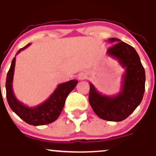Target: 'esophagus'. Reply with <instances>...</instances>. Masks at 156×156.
<instances>
[{"instance_id":"1","label":"esophagus","mask_w":156,"mask_h":156,"mask_svg":"<svg viewBox=\"0 0 156 156\" xmlns=\"http://www.w3.org/2000/svg\"><path fill=\"white\" fill-rule=\"evenodd\" d=\"M86 78H87V75L85 73H81L78 75V79L79 80H84Z\"/></svg>"}]
</instances>
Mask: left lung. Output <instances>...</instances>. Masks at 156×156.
<instances>
[{
    "label": "left lung",
    "instance_id": "8db88e82",
    "mask_svg": "<svg viewBox=\"0 0 156 156\" xmlns=\"http://www.w3.org/2000/svg\"><path fill=\"white\" fill-rule=\"evenodd\" d=\"M113 43L108 55L117 59L123 68L121 91L115 96L103 95L89 83V101L94 113L101 119L120 122L126 119L140 104L145 89V72L136 50L119 39L111 38Z\"/></svg>",
    "mask_w": 156,
    "mask_h": 156
}]
</instances>
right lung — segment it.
I'll return each instance as SVG.
<instances>
[{
    "label": "right lung",
    "instance_id": "right-lung-1",
    "mask_svg": "<svg viewBox=\"0 0 156 156\" xmlns=\"http://www.w3.org/2000/svg\"><path fill=\"white\" fill-rule=\"evenodd\" d=\"M30 44H28L24 48L20 49L17 54ZM15 57L12 60L6 80V98L11 109L28 124L35 126L47 125L56 120L62 112L67 97L76 87L78 82V80H71L58 84L53 94L44 103L34 107H28L19 101L14 94L12 82L15 73Z\"/></svg>",
    "mask_w": 156,
    "mask_h": 156
}]
</instances>
